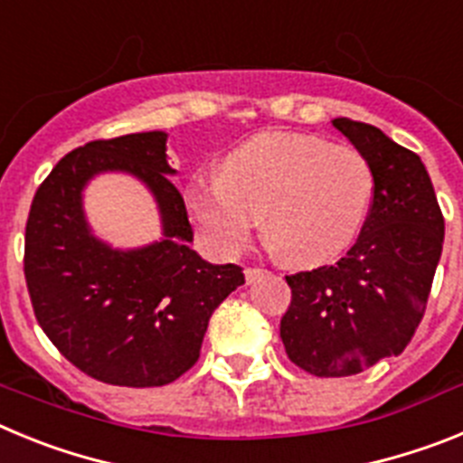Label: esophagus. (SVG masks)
Listing matches in <instances>:
<instances>
[{
	"mask_svg": "<svg viewBox=\"0 0 463 463\" xmlns=\"http://www.w3.org/2000/svg\"><path fill=\"white\" fill-rule=\"evenodd\" d=\"M264 273H267V269H260V267H248V269H245V280H248V282H255L257 280V278H260V276H264Z\"/></svg>",
	"mask_w": 463,
	"mask_h": 463,
	"instance_id": "esophagus-1",
	"label": "esophagus"
}]
</instances>
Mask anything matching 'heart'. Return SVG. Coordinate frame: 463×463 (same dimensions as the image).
<instances>
[{"label":"heart","mask_w":463,"mask_h":463,"mask_svg":"<svg viewBox=\"0 0 463 463\" xmlns=\"http://www.w3.org/2000/svg\"><path fill=\"white\" fill-rule=\"evenodd\" d=\"M373 196V166L357 148L273 132L224 155L218 178L194 175L183 202L218 257L243 252L261 218L264 236L282 260L317 267L359 239Z\"/></svg>","instance_id":"heart-1"}]
</instances>
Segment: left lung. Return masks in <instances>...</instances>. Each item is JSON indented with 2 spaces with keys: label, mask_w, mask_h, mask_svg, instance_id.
I'll return each instance as SVG.
<instances>
[{
  "label": "left lung",
  "mask_w": 463,
  "mask_h": 463,
  "mask_svg": "<svg viewBox=\"0 0 463 463\" xmlns=\"http://www.w3.org/2000/svg\"><path fill=\"white\" fill-rule=\"evenodd\" d=\"M331 125L371 162L375 196L345 257L288 276L292 304L280 320L282 345L298 369L317 378L362 373L406 350L427 308L445 239L422 159L373 125L350 118Z\"/></svg>",
  "instance_id": "obj_1"
}]
</instances>
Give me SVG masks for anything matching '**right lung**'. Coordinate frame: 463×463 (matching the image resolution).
Returning a JSON list of instances; mask_svg holds the SVG:
<instances>
[{
	"label": "right lung",
	"instance_id": "right-lung-1",
	"mask_svg": "<svg viewBox=\"0 0 463 463\" xmlns=\"http://www.w3.org/2000/svg\"><path fill=\"white\" fill-rule=\"evenodd\" d=\"M127 173L154 194L163 239L122 251L91 234L82 190ZM169 175L166 132L90 141L36 190L24 229V280L41 329L69 362L120 387H162L194 366L213 310L245 278L192 250L185 202Z\"/></svg>",
	"mask_w": 463,
	"mask_h": 463
}]
</instances>
